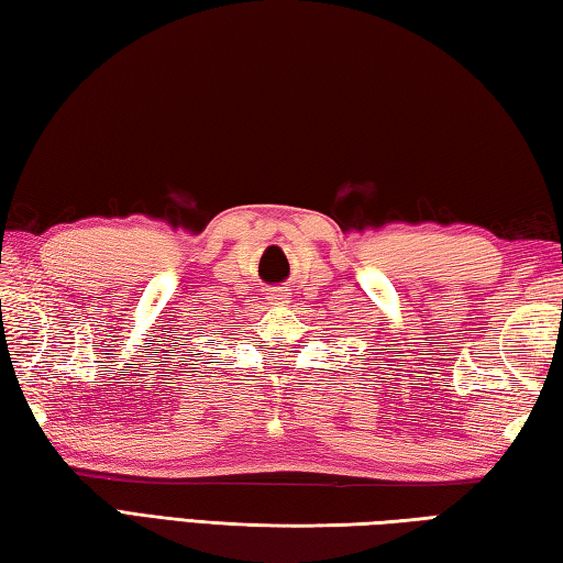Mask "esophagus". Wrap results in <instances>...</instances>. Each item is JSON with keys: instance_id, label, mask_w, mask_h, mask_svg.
<instances>
[{"instance_id": "1", "label": "esophagus", "mask_w": 563, "mask_h": 563, "mask_svg": "<svg viewBox=\"0 0 563 563\" xmlns=\"http://www.w3.org/2000/svg\"><path fill=\"white\" fill-rule=\"evenodd\" d=\"M287 297H289V289L279 287V289H274L266 299H269V303H287Z\"/></svg>"}]
</instances>
